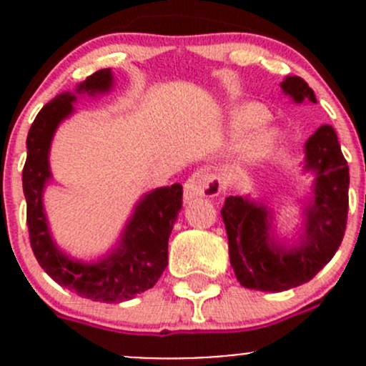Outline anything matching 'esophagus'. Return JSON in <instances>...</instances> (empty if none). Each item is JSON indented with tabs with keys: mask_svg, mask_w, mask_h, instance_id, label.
I'll use <instances>...</instances> for the list:
<instances>
[{
	"mask_svg": "<svg viewBox=\"0 0 366 366\" xmlns=\"http://www.w3.org/2000/svg\"><path fill=\"white\" fill-rule=\"evenodd\" d=\"M223 189V182L214 173L197 172L186 180L184 184V200H193V198H214Z\"/></svg>",
	"mask_w": 366,
	"mask_h": 366,
	"instance_id": "1",
	"label": "esophagus"
}]
</instances>
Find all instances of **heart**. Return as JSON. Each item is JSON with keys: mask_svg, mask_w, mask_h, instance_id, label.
<instances>
[{"mask_svg": "<svg viewBox=\"0 0 366 366\" xmlns=\"http://www.w3.org/2000/svg\"><path fill=\"white\" fill-rule=\"evenodd\" d=\"M267 118V109L262 108L260 104H254V102L239 106L232 112L230 122H228L232 136H241L245 134L246 132L252 131L244 136L241 147H239V159H241L242 164H258L265 157L271 156L272 150H274L276 143H278V132L274 129L260 127L262 124H265Z\"/></svg>", "mask_w": 366, "mask_h": 366, "instance_id": "obj_1", "label": "heart"}]
</instances>
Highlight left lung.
<instances>
[{
	"label": "left lung",
	"instance_id": "1",
	"mask_svg": "<svg viewBox=\"0 0 366 366\" xmlns=\"http://www.w3.org/2000/svg\"><path fill=\"white\" fill-rule=\"evenodd\" d=\"M282 90L297 104L317 102L305 79L285 77ZM305 169L315 173L313 197L305 207L302 234L283 246L272 234V210L244 197H228L221 209L230 264L242 287L283 292L310 282L340 246L349 210V166L337 132L322 125L305 145Z\"/></svg>",
	"mask_w": 366,
	"mask_h": 366
}]
</instances>
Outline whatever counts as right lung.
Here are the masks:
<instances>
[{"instance_id":"add662e5","label":"right lung","mask_w":366,"mask_h":366,"mask_svg":"<svg viewBox=\"0 0 366 366\" xmlns=\"http://www.w3.org/2000/svg\"><path fill=\"white\" fill-rule=\"evenodd\" d=\"M113 86L109 69L97 70L77 84L76 94H104ZM76 95L65 92L36 114L26 139L23 169L29 242L40 267L77 296L101 302H122L152 289L168 265V239L182 207V186L157 187L138 202L117 248L95 262L74 260L58 249L44 212L42 194L51 179L49 149L58 125L74 113Z\"/></svg>"}]
</instances>
